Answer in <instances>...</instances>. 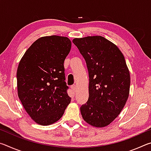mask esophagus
Segmentation results:
<instances>
[{
    "label": "esophagus",
    "mask_w": 151,
    "mask_h": 151,
    "mask_svg": "<svg viewBox=\"0 0 151 151\" xmlns=\"http://www.w3.org/2000/svg\"><path fill=\"white\" fill-rule=\"evenodd\" d=\"M71 88H72V90H73V91H75V92H76V89H77V88H76V86L75 85L71 86Z\"/></svg>",
    "instance_id": "obj_1"
}]
</instances>
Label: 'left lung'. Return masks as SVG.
<instances>
[{
    "instance_id": "left-lung-1",
    "label": "left lung",
    "mask_w": 151,
    "mask_h": 151,
    "mask_svg": "<svg viewBox=\"0 0 151 151\" xmlns=\"http://www.w3.org/2000/svg\"><path fill=\"white\" fill-rule=\"evenodd\" d=\"M89 76L88 101L81 107L83 119L95 127L109 125L121 113L129 95L130 73L116 46L101 36L74 39Z\"/></svg>"
}]
</instances>
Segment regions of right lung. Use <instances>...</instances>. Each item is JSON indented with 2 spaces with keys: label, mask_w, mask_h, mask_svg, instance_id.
Listing matches in <instances>:
<instances>
[{
  "label": "right lung",
  "mask_w": 151,
  "mask_h": 151,
  "mask_svg": "<svg viewBox=\"0 0 151 151\" xmlns=\"http://www.w3.org/2000/svg\"><path fill=\"white\" fill-rule=\"evenodd\" d=\"M70 48L71 41L67 37H43L32 43L19 64L18 96L37 124L55 123L70 103L64 68Z\"/></svg>",
  "instance_id": "obj_1"
}]
</instances>
